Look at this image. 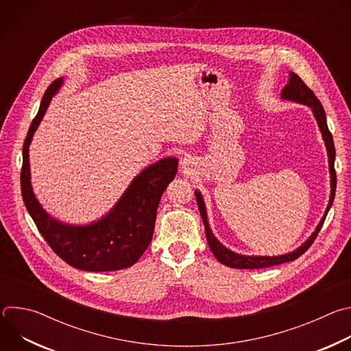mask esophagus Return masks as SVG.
Segmentation results:
<instances>
[{
    "label": "esophagus",
    "instance_id": "esophagus-1",
    "mask_svg": "<svg viewBox=\"0 0 351 351\" xmlns=\"http://www.w3.org/2000/svg\"><path fill=\"white\" fill-rule=\"evenodd\" d=\"M193 158L190 157V156H186V157H183L182 158V161H180V168L183 169V171H189L191 167H193Z\"/></svg>",
    "mask_w": 351,
    "mask_h": 351
}]
</instances>
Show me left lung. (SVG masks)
Segmentation results:
<instances>
[{"label":"left lung","instance_id":"1","mask_svg":"<svg viewBox=\"0 0 351 351\" xmlns=\"http://www.w3.org/2000/svg\"><path fill=\"white\" fill-rule=\"evenodd\" d=\"M280 99L283 101H290V103H295V104H302V106H307L317 123L319 128V132L322 134V140L325 143L326 147V154H328V164H329V175H330V195H329V203L326 206V210L319 221V223L317 225L315 230L310 234V237L302 243V245H298L297 248H294L293 252L286 253V254H280V256H245V254H239L232 252L226 245H223L213 233L211 228H210V222H208V217H207V207L204 203L203 194L199 193V190H195V199L198 204V210L199 214H202L204 226H206V236H207V241L208 245L211 248L213 254L215 256V258L230 268H237V269H258V268H267V267H272V265H279L283 263H289V261H294L295 258H298L302 254H304L307 250L310 248V245L314 243L317 234L319 233L322 223L328 215V211L330 210L333 199H335V191H336V173H335V144H333V137L328 129V123H326V114L325 110L322 107V104L319 103V99L315 97V94L313 93V90H310L304 82L300 79L294 72H289V82L287 84L283 87L282 93H280Z\"/></svg>","mask_w":351,"mask_h":351}]
</instances>
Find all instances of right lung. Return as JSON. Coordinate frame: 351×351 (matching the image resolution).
Returning a JSON list of instances; mask_svg holds the SVG:
<instances>
[{"mask_svg": "<svg viewBox=\"0 0 351 351\" xmlns=\"http://www.w3.org/2000/svg\"><path fill=\"white\" fill-rule=\"evenodd\" d=\"M64 82V77H60L45 90L23 144L21 186L25 206L49 247L71 267L90 272L129 268L138 261L152 243L160 199L176 176L178 158L165 157L144 168L133 178L115 206L90 223L64 222L47 213L33 191L29 147L49 103Z\"/></svg>", "mask_w": 351, "mask_h": 351, "instance_id": "add662e5", "label": "right lung"}]
</instances>
